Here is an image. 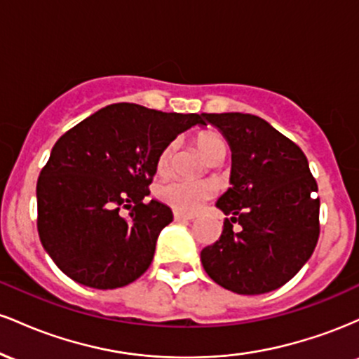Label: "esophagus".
<instances>
[{
  "label": "esophagus",
  "instance_id": "34e87169",
  "mask_svg": "<svg viewBox=\"0 0 359 359\" xmlns=\"http://www.w3.org/2000/svg\"><path fill=\"white\" fill-rule=\"evenodd\" d=\"M174 219H175L177 222H180V221H192V219H194V216H192V214L174 212Z\"/></svg>",
  "mask_w": 359,
  "mask_h": 359
}]
</instances>
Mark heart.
<instances>
[{
  "mask_svg": "<svg viewBox=\"0 0 359 359\" xmlns=\"http://www.w3.org/2000/svg\"><path fill=\"white\" fill-rule=\"evenodd\" d=\"M197 147L205 160L217 158V156L226 155V143L222 138L212 133H204L197 137ZM175 143H168L160 150L156 156V172L158 174H167L172 167V158H174ZM156 196L167 203L170 208L182 212H194L203 205L204 201H208L212 196V187L199 180H187V179H172L167 182L160 184L156 189Z\"/></svg>",
  "mask_w": 359,
  "mask_h": 359,
  "instance_id": "obj_1",
  "label": "heart"
}]
</instances>
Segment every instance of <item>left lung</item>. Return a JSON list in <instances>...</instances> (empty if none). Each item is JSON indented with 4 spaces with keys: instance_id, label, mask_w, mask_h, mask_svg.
<instances>
[{
    "instance_id": "left-lung-1",
    "label": "left lung",
    "mask_w": 359,
    "mask_h": 359,
    "mask_svg": "<svg viewBox=\"0 0 359 359\" xmlns=\"http://www.w3.org/2000/svg\"><path fill=\"white\" fill-rule=\"evenodd\" d=\"M203 116L231 148V187L216 203L229 217L219 240L201 251L205 273L234 294L277 290L306 265L319 240V197H312L317 184L306 155L255 114Z\"/></svg>"
}]
</instances>
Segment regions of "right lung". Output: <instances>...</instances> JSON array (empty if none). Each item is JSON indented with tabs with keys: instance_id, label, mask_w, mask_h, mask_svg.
<instances>
[{
	"instance_id": "obj_1",
	"label": "right lung",
	"mask_w": 359,
	"mask_h": 359,
	"mask_svg": "<svg viewBox=\"0 0 359 359\" xmlns=\"http://www.w3.org/2000/svg\"><path fill=\"white\" fill-rule=\"evenodd\" d=\"M203 114L162 113L133 102L96 111L57 140L36 182L39 236L74 282L108 290L145 273L156 238L174 219L148 185L160 150ZM130 208L128 217L121 209Z\"/></svg>"
}]
</instances>
